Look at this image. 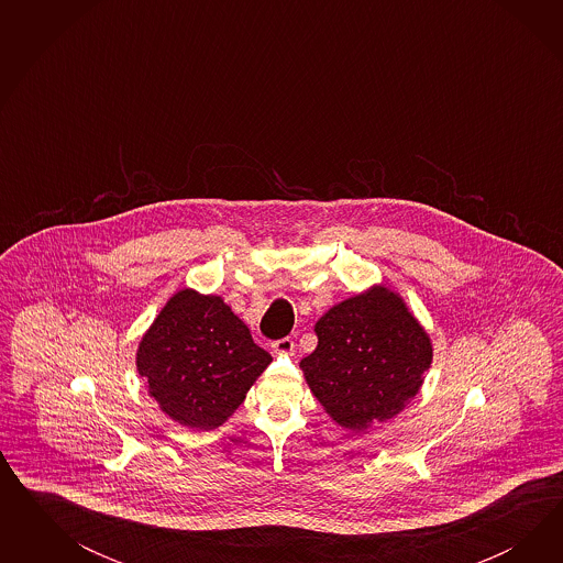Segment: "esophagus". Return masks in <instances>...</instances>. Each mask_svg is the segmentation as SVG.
<instances>
[{
    "label": "esophagus",
    "instance_id": "1",
    "mask_svg": "<svg viewBox=\"0 0 563 563\" xmlns=\"http://www.w3.org/2000/svg\"><path fill=\"white\" fill-rule=\"evenodd\" d=\"M273 351L276 355H290L295 351V342L292 339H280V341L273 342Z\"/></svg>",
    "mask_w": 563,
    "mask_h": 563
}]
</instances>
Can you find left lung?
I'll return each instance as SVG.
<instances>
[{"label":"left lung","mask_w":563,"mask_h":563,"mask_svg":"<svg viewBox=\"0 0 563 563\" xmlns=\"http://www.w3.org/2000/svg\"><path fill=\"white\" fill-rule=\"evenodd\" d=\"M316 334V351L299 365L325 412L353 431L405 409L433 357L423 325L386 287L332 307L318 320Z\"/></svg>","instance_id":"8db88e82"}]
</instances>
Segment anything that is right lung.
Wrapping results in <instances>:
<instances>
[{
  "label": "right lung",
  "mask_w": 563,
  "mask_h": 563,
  "mask_svg": "<svg viewBox=\"0 0 563 563\" xmlns=\"http://www.w3.org/2000/svg\"><path fill=\"white\" fill-rule=\"evenodd\" d=\"M271 361L221 297L184 289L144 334L136 367L173 421L208 431L238 410Z\"/></svg>",
  "instance_id": "right-lung-1"
}]
</instances>
